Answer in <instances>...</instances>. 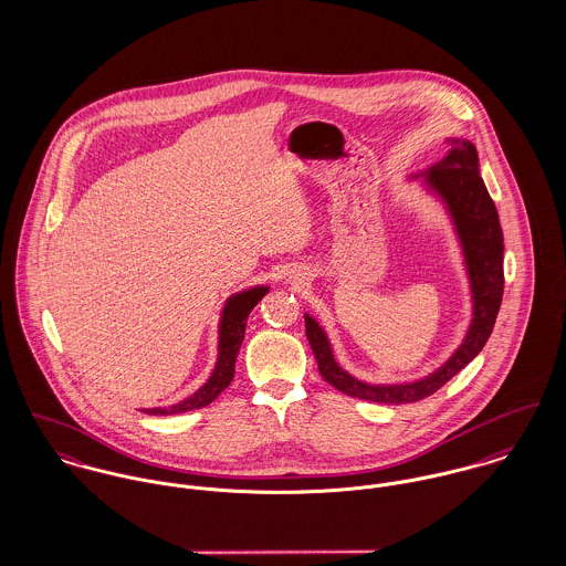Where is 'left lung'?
<instances>
[{
	"instance_id": "1",
	"label": "left lung",
	"mask_w": 566,
	"mask_h": 566,
	"mask_svg": "<svg viewBox=\"0 0 566 566\" xmlns=\"http://www.w3.org/2000/svg\"><path fill=\"white\" fill-rule=\"evenodd\" d=\"M424 182L444 200L453 218L471 279L473 321L460 348L429 377L411 384L373 386L339 368L323 326L310 314H305L307 339L316 355L324 381L348 397L388 405L413 403L431 397L478 357L496 321L503 298V233L496 207L480 174L475 146L467 139H449L447 157L429 167Z\"/></svg>"
}]
</instances>
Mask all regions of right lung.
Returning <instances> with one entry per match:
<instances>
[{"instance_id": "right-lung-1", "label": "right lung", "mask_w": 566, "mask_h": 566, "mask_svg": "<svg viewBox=\"0 0 566 566\" xmlns=\"http://www.w3.org/2000/svg\"><path fill=\"white\" fill-rule=\"evenodd\" d=\"M265 294H268V287H252V290H243V292L231 296L227 301L224 312H222V321H220L218 361H216V368H213L209 381L198 392H193L191 397H187L180 403L153 407V409H144V411L155 413V416H169V413H182V411L200 409V407L216 401L220 397V392H224L233 381L235 359H238V353H240V346L243 342V333H245V321H248L250 312L254 310V305Z\"/></svg>"}]
</instances>
